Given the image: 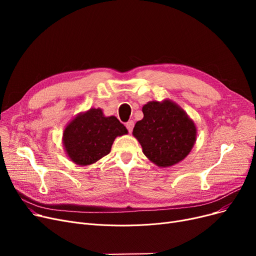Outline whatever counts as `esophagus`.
Returning a JSON list of instances; mask_svg holds the SVG:
<instances>
[{
	"instance_id": "esophagus-1",
	"label": "esophagus",
	"mask_w": 256,
	"mask_h": 256,
	"mask_svg": "<svg viewBox=\"0 0 256 256\" xmlns=\"http://www.w3.org/2000/svg\"><path fill=\"white\" fill-rule=\"evenodd\" d=\"M126 126L128 130L130 132H132V128H134V121H132V120H130V121H128V122L126 124Z\"/></svg>"
}]
</instances>
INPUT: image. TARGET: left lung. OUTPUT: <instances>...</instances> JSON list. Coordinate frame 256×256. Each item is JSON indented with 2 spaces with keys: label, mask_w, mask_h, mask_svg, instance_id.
Segmentation results:
<instances>
[{
  "label": "left lung",
  "mask_w": 256,
  "mask_h": 256,
  "mask_svg": "<svg viewBox=\"0 0 256 256\" xmlns=\"http://www.w3.org/2000/svg\"><path fill=\"white\" fill-rule=\"evenodd\" d=\"M143 119L136 122L132 136L146 158L160 168L180 163L192 150L197 137L194 121L171 100L148 102Z\"/></svg>",
  "instance_id": "8db88e82"
}]
</instances>
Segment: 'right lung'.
I'll list each match as a JSON object with an SVG mask.
<instances>
[{
    "instance_id": "1",
    "label": "right lung",
    "mask_w": 256,
    "mask_h": 256,
    "mask_svg": "<svg viewBox=\"0 0 256 256\" xmlns=\"http://www.w3.org/2000/svg\"><path fill=\"white\" fill-rule=\"evenodd\" d=\"M126 134V128L115 116H104L100 108H91L78 113L65 126L62 143L72 162L88 166L111 152L116 137Z\"/></svg>"
}]
</instances>
